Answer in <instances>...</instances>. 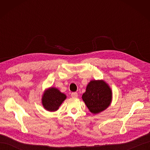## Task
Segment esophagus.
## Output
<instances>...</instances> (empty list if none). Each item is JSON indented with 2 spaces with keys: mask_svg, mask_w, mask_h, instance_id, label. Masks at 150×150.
Returning <instances> with one entry per match:
<instances>
[{
  "mask_svg": "<svg viewBox=\"0 0 150 150\" xmlns=\"http://www.w3.org/2000/svg\"><path fill=\"white\" fill-rule=\"evenodd\" d=\"M71 96L73 98H76L78 96V93H77V92H73V93H71Z\"/></svg>",
  "mask_w": 150,
  "mask_h": 150,
  "instance_id": "obj_1",
  "label": "esophagus"
}]
</instances>
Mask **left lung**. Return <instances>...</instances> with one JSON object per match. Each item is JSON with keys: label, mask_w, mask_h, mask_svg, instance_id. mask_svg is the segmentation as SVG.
Masks as SVG:
<instances>
[{"label": "left lung", "mask_w": 150, "mask_h": 150, "mask_svg": "<svg viewBox=\"0 0 150 150\" xmlns=\"http://www.w3.org/2000/svg\"><path fill=\"white\" fill-rule=\"evenodd\" d=\"M82 98L90 112L97 114L110 106L112 99V91L104 81L93 80L87 85L86 90Z\"/></svg>", "instance_id": "8db88e82"}]
</instances>
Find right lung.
Returning <instances> with one entry per match:
<instances>
[{"instance_id": "right-lung-1", "label": "right lung", "mask_w": 150, "mask_h": 150, "mask_svg": "<svg viewBox=\"0 0 150 150\" xmlns=\"http://www.w3.org/2000/svg\"><path fill=\"white\" fill-rule=\"evenodd\" d=\"M66 98L65 94L61 93L58 89L50 88L46 90L42 95V104L47 111H55Z\"/></svg>"}]
</instances>
